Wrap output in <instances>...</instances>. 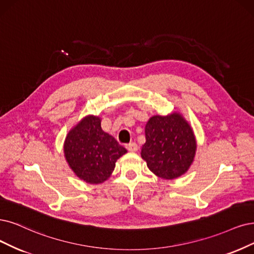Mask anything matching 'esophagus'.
Instances as JSON below:
<instances>
[{"mask_svg":"<svg viewBox=\"0 0 254 254\" xmlns=\"http://www.w3.org/2000/svg\"><path fill=\"white\" fill-rule=\"evenodd\" d=\"M127 149L128 152H137L138 151V145L136 142H130L126 145Z\"/></svg>","mask_w":254,"mask_h":254,"instance_id":"34e87169","label":"esophagus"}]
</instances>
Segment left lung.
<instances>
[{
	"instance_id": "1",
	"label": "left lung",
	"mask_w": 254,
	"mask_h": 254,
	"mask_svg": "<svg viewBox=\"0 0 254 254\" xmlns=\"http://www.w3.org/2000/svg\"><path fill=\"white\" fill-rule=\"evenodd\" d=\"M145 139L141 157L156 176L172 180L189 171L195 155L196 141L191 127L180 113L149 118Z\"/></svg>"
}]
</instances>
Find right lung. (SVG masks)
<instances>
[{
	"label": "right lung",
	"mask_w": 254,
	"mask_h": 254,
	"mask_svg": "<svg viewBox=\"0 0 254 254\" xmlns=\"http://www.w3.org/2000/svg\"><path fill=\"white\" fill-rule=\"evenodd\" d=\"M101 119L89 115L75 126L64 140L65 161L80 180L90 184L105 182L117 159L127 153L115 138L103 132Z\"/></svg>",
	"instance_id": "right-lung-1"
}]
</instances>
